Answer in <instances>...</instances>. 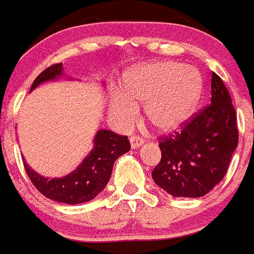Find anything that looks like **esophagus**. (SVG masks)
Returning <instances> with one entry per match:
<instances>
[{
  "mask_svg": "<svg viewBox=\"0 0 254 254\" xmlns=\"http://www.w3.org/2000/svg\"><path fill=\"white\" fill-rule=\"evenodd\" d=\"M143 144H144L143 139L139 138V136H131V138H130V145H131V149L140 148Z\"/></svg>",
  "mask_w": 254,
  "mask_h": 254,
  "instance_id": "34e87169",
  "label": "esophagus"
}]
</instances>
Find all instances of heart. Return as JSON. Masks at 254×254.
Segmentation results:
<instances>
[{
  "mask_svg": "<svg viewBox=\"0 0 254 254\" xmlns=\"http://www.w3.org/2000/svg\"><path fill=\"white\" fill-rule=\"evenodd\" d=\"M124 94L110 101V116L127 130L138 119V106L160 132L181 129L195 113L203 92L202 75L196 68L164 61L131 68L125 75Z\"/></svg>",
  "mask_w": 254,
  "mask_h": 254,
  "instance_id": "1",
  "label": "heart"
}]
</instances>
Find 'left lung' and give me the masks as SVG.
<instances>
[{
  "label": "left lung",
  "instance_id": "left-lung-1",
  "mask_svg": "<svg viewBox=\"0 0 254 254\" xmlns=\"http://www.w3.org/2000/svg\"><path fill=\"white\" fill-rule=\"evenodd\" d=\"M237 145V115L231 95L213 72L210 105L187 122L182 131L160 138L162 160L151 177L170 195L199 198L223 179Z\"/></svg>",
  "mask_w": 254,
  "mask_h": 254
}]
</instances>
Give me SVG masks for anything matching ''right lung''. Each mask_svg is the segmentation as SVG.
I'll list each match as a JSON object with an SVG mask.
<instances>
[{
	"label": "right lung",
	"mask_w": 254,
	"mask_h": 254,
	"mask_svg": "<svg viewBox=\"0 0 254 254\" xmlns=\"http://www.w3.org/2000/svg\"><path fill=\"white\" fill-rule=\"evenodd\" d=\"M63 76V64H56L42 71L35 79L31 91L40 84ZM130 150L127 136L110 130H98L94 138V148L81 164L63 178H45L35 172L26 162L25 170L37 190L51 200L66 204L90 202L108 184L115 160Z\"/></svg>",
	"instance_id": "obj_1"
}]
</instances>
